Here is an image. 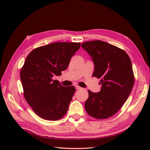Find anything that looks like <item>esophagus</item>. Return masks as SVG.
Masks as SVG:
<instances>
[{"mask_svg":"<svg viewBox=\"0 0 150 150\" xmlns=\"http://www.w3.org/2000/svg\"><path fill=\"white\" fill-rule=\"evenodd\" d=\"M75 86V88L77 89V90H80V89H81V87L79 86L78 85H76V86Z\"/></svg>","mask_w":150,"mask_h":150,"instance_id":"obj_1","label":"esophagus"}]
</instances>
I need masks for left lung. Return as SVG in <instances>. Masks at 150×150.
Listing matches in <instances>:
<instances>
[{
    "label": "left lung",
    "mask_w": 150,
    "mask_h": 150,
    "mask_svg": "<svg viewBox=\"0 0 150 150\" xmlns=\"http://www.w3.org/2000/svg\"><path fill=\"white\" fill-rule=\"evenodd\" d=\"M81 47L93 62V77L101 79L100 91H88L86 111L95 119H107L122 108L131 93L135 81L131 60L124 50L102 40L88 41Z\"/></svg>",
    "instance_id": "left-lung-1"
}]
</instances>
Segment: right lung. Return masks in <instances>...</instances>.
I'll use <instances>...</instances> for the list:
<instances>
[{
    "mask_svg": "<svg viewBox=\"0 0 150 150\" xmlns=\"http://www.w3.org/2000/svg\"><path fill=\"white\" fill-rule=\"evenodd\" d=\"M80 46L77 42H54L35 48L26 57L20 75L24 95L42 119L57 120L68 111L75 88L64 87L53 77L61 75Z\"/></svg>",
    "mask_w": 150,
    "mask_h": 150,
    "instance_id": "1",
    "label": "right lung"
}]
</instances>
